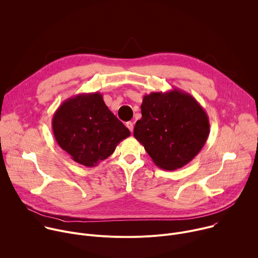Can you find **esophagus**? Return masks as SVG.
<instances>
[{"mask_svg": "<svg viewBox=\"0 0 258 258\" xmlns=\"http://www.w3.org/2000/svg\"><path fill=\"white\" fill-rule=\"evenodd\" d=\"M125 125H126V127L133 133V131H134V123H133L132 121H127V122L125 123Z\"/></svg>", "mask_w": 258, "mask_h": 258, "instance_id": "34e87169", "label": "esophagus"}]
</instances>
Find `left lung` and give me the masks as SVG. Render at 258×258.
I'll return each instance as SVG.
<instances>
[{"mask_svg":"<svg viewBox=\"0 0 258 258\" xmlns=\"http://www.w3.org/2000/svg\"><path fill=\"white\" fill-rule=\"evenodd\" d=\"M141 112L134 137L162 169L174 170L188 164L209 136L205 110L193 96L178 89L145 95Z\"/></svg>","mask_w":258,"mask_h":258,"instance_id":"1","label":"left lung"}]
</instances>
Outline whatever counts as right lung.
Wrapping results in <instances>:
<instances>
[{
	"label": "right lung",
	"instance_id": "obj_1",
	"mask_svg": "<svg viewBox=\"0 0 258 258\" xmlns=\"http://www.w3.org/2000/svg\"><path fill=\"white\" fill-rule=\"evenodd\" d=\"M54 137L76 162L93 167L111 155L131 132L106 106L99 92L65 100L52 119Z\"/></svg>",
	"mask_w": 258,
	"mask_h": 258
}]
</instances>
